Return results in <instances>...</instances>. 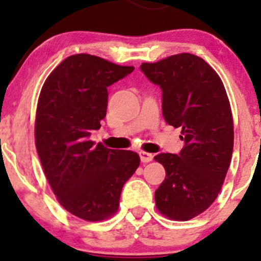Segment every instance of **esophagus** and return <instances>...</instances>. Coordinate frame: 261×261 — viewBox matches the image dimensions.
<instances>
[{
	"label": "esophagus",
	"mask_w": 261,
	"mask_h": 261,
	"mask_svg": "<svg viewBox=\"0 0 261 261\" xmlns=\"http://www.w3.org/2000/svg\"><path fill=\"white\" fill-rule=\"evenodd\" d=\"M139 154H140L141 161L145 162V163H147V162H151L152 160H153V154H152V153H148V152H143V151H141Z\"/></svg>",
	"instance_id": "1"
}]
</instances>
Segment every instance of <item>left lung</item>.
<instances>
[{
    "mask_svg": "<svg viewBox=\"0 0 261 261\" xmlns=\"http://www.w3.org/2000/svg\"><path fill=\"white\" fill-rule=\"evenodd\" d=\"M140 68L160 86L164 120L181 127L184 141L178 154L154 157L166 169V179L154 193L155 206L168 218L188 221L216 200L232 160L234 133L228 97L216 71L193 54Z\"/></svg>",
    "mask_w": 261,
    "mask_h": 261,
    "instance_id": "left-lung-1",
    "label": "left lung"
}]
</instances>
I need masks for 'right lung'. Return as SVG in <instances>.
<instances>
[{
	"mask_svg": "<svg viewBox=\"0 0 261 261\" xmlns=\"http://www.w3.org/2000/svg\"><path fill=\"white\" fill-rule=\"evenodd\" d=\"M135 70L98 56H68L45 81L35 118V146L45 176L62 207L86 221L118 211L139 154L89 140L107 115L108 87Z\"/></svg>",
	"mask_w": 261,
	"mask_h": 261,
	"instance_id": "add662e5",
	"label": "right lung"
}]
</instances>
